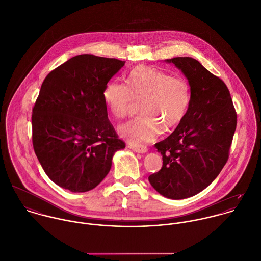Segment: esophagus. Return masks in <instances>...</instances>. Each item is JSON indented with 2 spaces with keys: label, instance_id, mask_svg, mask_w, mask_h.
Returning <instances> with one entry per match:
<instances>
[{
  "label": "esophagus",
  "instance_id": "1",
  "mask_svg": "<svg viewBox=\"0 0 261 261\" xmlns=\"http://www.w3.org/2000/svg\"><path fill=\"white\" fill-rule=\"evenodd\" d=\"M129 147H130L133 151H135V152H137V153H146V152L148 151L147 147H146V146H144V145H139V144H129Z\"/></svg>",
  "mask_w": 261,
  "mask_h": 261
}]
</instances>
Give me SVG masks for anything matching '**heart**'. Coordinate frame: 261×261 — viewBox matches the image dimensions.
Returning a JSON list of instances; mask_svg holds the SVG:
<instances>
[{"mask_svg": "<svg viewBox=\"0 0 261 261\" xmlns=\"http://www.w3.org/2000/svg\"><path fill=\"white\" fill-rule=\"evenodd\" d=\"M103 99L117 119L127 116L135 102H141V117L119 127L122 138L131 144L154 140L161 133L174 130L186 118L192 103L190 83L180 76L149 66H137L129 71L126 85L109 82Z\"/></svg>", "mask_w": 261, "mask_h": 261, "instance_id": "1", "label": "heart"}]
</instances>
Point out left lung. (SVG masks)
<instances>
[{"label":"left lung","mask_w":261,"mask_h":261,"mask_svg":"<svg viewBox=\"0 0 261 261\" xmlns=\"http://www.w3.org/2000/svg\"><path fill=\"white\" fill-rule=\"evenodd\" d=\"M165 62L178 68L192 88V103L184 121L154 146L162 167L148 177L161 196L181 200L193 197L219 175L226 164L237 115L228 88L192 57Z\"/></svg>","instance_id":"left-lung-1"}]
</instances>
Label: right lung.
I'll return each mask as SVG.
<instances>
[{
  "label": "right lung",
  "instance_id": "1",
  "mask_svg": "<svg viewBox=\"0 0 261 261\" xmlns=\"http://www.w3.org/2000/svg\"><path fill=\"white\" fill-rule=\"evenodd\" d=\"M125 61L92 54L71 57L42 83L32 111V141L43 170L72 193L95 189L125 148L108 119V82Z\"/></svg>",
  "mask_w": 261,
  "mask_h": 261
}]
</instances>
